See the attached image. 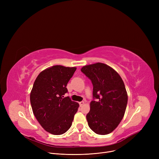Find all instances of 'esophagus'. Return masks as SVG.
Segmentation results:
<instances>
[{
	"mask_svg": "<svg viewBox=\"0 0 159 159\" xmlns=\"http://www.w3.org/2000/svg\"><path fill=\"white\" fill-rule=\"evenodd\" d=\"M79 105H80V106H82L84 104V101H82V102H79Z\"/></svg>",
	"mask_w": 159,
	"mask_h": 159,
	"instance_id": "obj_1",
	"label": "esophagus"
}]
</instances>
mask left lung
Instances as JSON below:
<instances>
[{
	"label": "left lung",
	"mask_w": 159,
	"mask_h": 159,
	"mask_svg": "<svg viewBox=\"0 0 159 159\" xmlns=\"http://www.w3.org/2000/svg\"><path fill=\"white\" fill-rule=\"evenodd\" d=\"M81 71L93 84V97L86 119L90 129L98 135L111 133L126 111L128 94L124 83L114 69L97 62L83 66Z\"/></svg>",
	"instance_id": "left-lung-1"
}]
</instances>
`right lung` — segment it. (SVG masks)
I'll return each instance as SVG.
<instances>
[{
    "instance_id": "add662e5",
    "label": "right lung",
    "mask_w": 159,
    "mask_h": 159,
    "mask_svg": "<svg viewBox=\"0 0 159 159\" xmlns=\"http://www.w3.org/2000/svg\"><path fill=\"white\" fill-rule=\"evenodd\" d=\"M77 68L56 65L41 71L30 93L32 110L37 120L51 134L62 135L71 126L79 107L69 97L66 86Z\"/></svg>"
}]
</instances>
